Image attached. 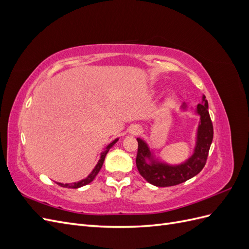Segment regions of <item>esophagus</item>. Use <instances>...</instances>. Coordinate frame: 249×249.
<instances>
[{
  "instance_id": "34e87169",
  "label": "esophagus",
  "mask_w": 249,
  "mask_h": 249,
  "mask_svg": "<svg viewBox=\"0 0 249 249\" xmlns=\"http://www.w3.org/2000/svg\"><path fill=\"white\" fill-rule=\"evenodd\" d=\"M129 132H130V134H132V135H137V134H139V133L141 132V129H140L139 125L135 124V125H132V126L130 127Z\"/></svg>"
}]
</instances>
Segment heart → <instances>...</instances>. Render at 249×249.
<instances>
[{
	"label": "heart",
	"mask_w": 249,
	"mask_h": 249,
	"mask_svg": "<svg viewBox=\"0 0 249 249\" xmlns=\"http://www.w3.org/2000/svg\"><path fill=\"white\" fill-rule=\"evenodd\" d=\"M175 103H176V97H170V99L167 101L166 105L168 107H172L173 105H175Z\"/></svg>",
	"instance_id": "1"
}]
</instances>
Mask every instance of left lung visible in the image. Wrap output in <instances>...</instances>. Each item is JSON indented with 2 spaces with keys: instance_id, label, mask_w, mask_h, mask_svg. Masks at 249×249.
<instances>
[{
  "instance_id": "left-lung-1",
  "label": "left lung",
  "mask_w": 249,
  "mask_h": 249,
  "mask_svg": "<svg viewBox=\"0 0 249 249\" xmlns=\"http://www.w3.org/2000/svg\"><path fill=\"white\" fill-rule=\"evenodd\" d=\"M187 109L183 105L182 110ZM209 106L206 96H202V103L198 104L195 112L200 116L196 134V144L193 155L186 162L179 165H169L154 159L148 145L140 138L138 141V152L136 165L140 175L149 184L157 187L176 186L195 177L205 167L211 143L213 140V124L209 114ZM150 161L149 163L146 160Z\"/></svg>"
}]
</instances>
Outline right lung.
Segmentation results:
<instances>
[{"mask_svg": "<svg viewBox=\"0 0 249 249\" xmlns=\"http://www.w3.org/2000/svg\"><path fill=\"white\" fill-rule=\"evenodd\" d=\"M117 141H118V138H116L115 140H113V141L110 143V144L106 147V149H105L104 152L101 154V159L99 160V162H97L96 166L93 168V170L91 171V173H90V175H89L86 178L82 179V180H80V182H77V183H72V184H62V183H57V184H58L59 186L64 187V188H72V189H77V188H80V187L85 186V185H87V184H89V183H91L92 180L94 179V178L96 177L97 173H99V171L101 170V168H102V166H103V164H104V161H105V158H106V155L108 154L109 149H110L113 145H114Z\"/></svg>", "mask_w": 249, "mask_h": 249, "instance_id": "1", "label": "right lung"}]
</instances>
